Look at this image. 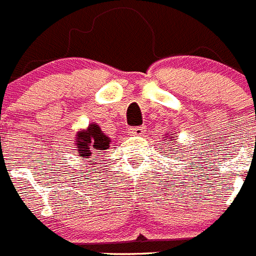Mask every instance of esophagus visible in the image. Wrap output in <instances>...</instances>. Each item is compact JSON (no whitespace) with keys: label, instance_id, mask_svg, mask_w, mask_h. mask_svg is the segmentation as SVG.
Listing matches in <instances>:
<instances>
[{"label":"esophagus","instance_id":"1","mask_svg":"<svg viewBox=\"0 0 256 256\" xmlns=\"http://www.w3.org/2000/svg\"><path fill=\"white\" fill-rule=\"evenodd\" d=\"M128 134L131 135H143L144 134V126H136V128H128Z\"/></svg>","mask_w":256,"mask_h":256}]
</instances>
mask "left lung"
<instances>
[{"label":"left lung","mask_w":256,"mask_h":256,"mask_svg":"<svg viewBox=\"0 0 256 256\" xmlns=\"http://www.w3.org/2000/svg\"><path fill=\"white\" fill-rule=\"evenodd\" d=\"M171 139H172V138H171Z\"/></svg>","instance_id":"8db88e82"}]
</instances>
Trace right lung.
Returning a JSON list of instances; mask_svg holds the SVG:
<instances>
[{"label":"right lung","instance_id":"1","mask_svg":"<svg viewBox=\"0 0 256 256\" xmlns=\"http://www.w3.org/2000/svg\"><path fill=\"white\" fill-rule=\"evenodd\" d=\"M74 146H77L81 158L88 160V164L94 165V158H98L96 156L104 154V150H108L110 146V138L104 134L102 128L98 125L92 124L88 128L86 131H80L77 134V140ZM96 164V162H95Z\"/></svg>","mask_w":256,"mask_h":256}]
</instances>
